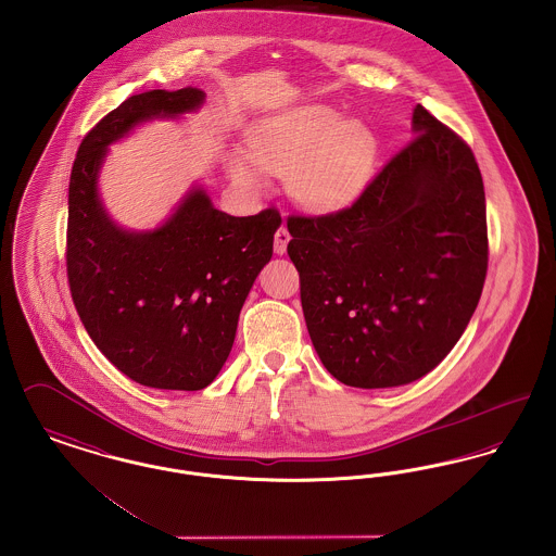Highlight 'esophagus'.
Listing matches in <instances>:
<instances>
[{"label":"esophagus","mask_w":556,"mask_h":556,"mask_svg":"<svg viewBox=\"0 0 556 556\" xmlns=\"http://www.w3.org/2000/svg\"><path fill=\"white\" fill-rule=\"evenodd\" d=\"M289 240H291V235H289V230L282 226V228L276 232V236H274V251H276L278 255H285Z\"/></svg>","instance_id":"obj_1"}]
</instances>
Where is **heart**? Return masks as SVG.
<instances>
[{
  "label": "heart",
  "mask_w": 556,
  "mask_h": 556,
  "mask_svg": "<svg viewBox=\"0 0 556 556\" xmlns=\"http://www.w3.org/2000/svg\"><path fill=\"white\" fill-rule=\"evenodd\" d=\"M379 159L375 131L328 106H301L262 118L247 134L244 156H228L236 184L257 190L264 172L289 178L294 201L314 213L350 206L370 184Z\"/></svg>",
  "instance_id": "heart-1"
}]
</instances>
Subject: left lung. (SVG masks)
I'll return each mask as SVG.
<instances>
[{"instance_id": "1", "label": "left lung", "mask_w": 556, "mask_h": 556, "mask_svg": "<svg viewBox=\"0 0 556 556\" xmlns=\"http://www.w3.org/2000/svg\"><path fill=\"white\" fill-rule=\"evenodd\" d=\"M287 226L305 324L334 379L408 384L463 337L488 271L485 192L470 148L425 106L350 208Z\"/></svg>"}]
</instances>
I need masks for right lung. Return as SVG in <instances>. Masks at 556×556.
<instances>
[{
	"label": "right lung",
	"instance_id": "right-lung-1",
	"mask_svg": "<svg viewBox=\"0 0 556 556\" xmlns=\"http://www.w3.org/2000/svg\"><path fill=\"white\" fill-rule=\"evenodd\" d=\"M203 104L197 88L127 98L86 136L68 184L66 271L79 318L113 366L152 389L199 391L219 375L282 224L274 208L251 217L215 208L199 181L156 228L131 230L111 217L100 194L111 147Z\"/></svg>",
	"mask_w": 556,
	"mask_h": 556
}]
</instances>
